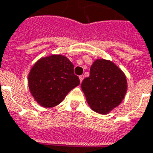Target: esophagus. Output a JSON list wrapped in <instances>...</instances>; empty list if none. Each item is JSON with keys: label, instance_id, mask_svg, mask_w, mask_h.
<instances>
[{"label": "esophagus", "instance_id": "obj_1", "mask_svg": "<svg viewBox=\"0 0 153 153\" xmlns=\"http://www.w3.org/2000/svg\"><path fill=\"white\" fill-rule=\"evenodd\" d=\"M83 79H84V76H83V75H80V76H79V80H80V82H82V80H83Z\"/></svg>", "mask_w": 153, "mask_h": 153}]
</instances>
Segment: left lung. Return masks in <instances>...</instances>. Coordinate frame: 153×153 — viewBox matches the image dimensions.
Returning a JSON list of instances; mask_svg holds the SVG:
<instances>
[{
	"label": "left lung",
	"mask_w": 153,
	"mask_h": 153,
	"mask_svg": "<svg viewBox=\"0 0 153 153\" xmlns=\"http://www.w3.org/2000/svg\"><path fill=\"white\" fill-rule=\"evenodd\" d=\"M127 79L120 69L104 59H97L81 87L92 110L107 114L117 107L127 91Z\"/></svg>",
	"instance_id": "obj_1"
}]
</instances>
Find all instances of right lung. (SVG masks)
I'll list each match as a JSON object with an SVG mask.
<instances>
[{"instance_id":"right-lung-1","label":"right lung","mask_w":153,"mask_h":153,"mask_svg":"<svg viewBox=\"0 0 153 153\" xmlns=\"http://www.w3.org/2000/svg\"><path fill=\"white\" fill-rule=\"evenodd\" d=\"M80 83L74 65L62 55H51L38 60L29 74V87L35 100L42 107L59 104Z\"/></svg>"}]
</instances>
